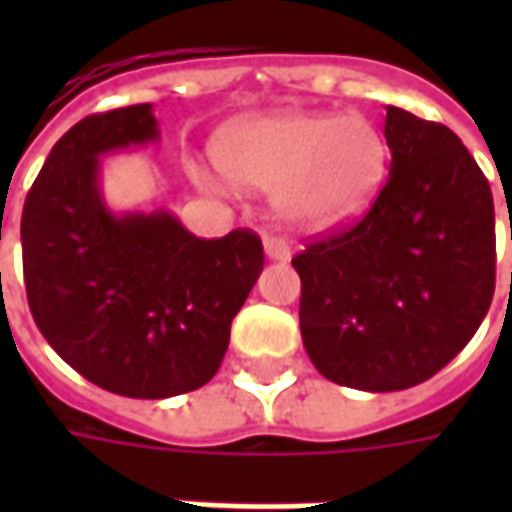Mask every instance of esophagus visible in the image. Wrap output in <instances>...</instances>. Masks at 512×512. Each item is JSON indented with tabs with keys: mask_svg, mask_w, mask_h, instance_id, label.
I'll list each match as a JSON object with an SVG mask.
<instances>
[{
	"mask_svg": "<svg viewBox=\"0 0 512 512\" xmlns=\"http://www.w3.org/2000/svg\"><path fill=\"white\" fill-rule=\"evenodd\" d=\"M263 249H266L268 260H279V263H285V260H290V255H293L288 241H282V238H277V235H266Z\"/></svg>",
	"mask_w": 512,
	"mask_h": 512,
	"instance_id": "1",
	"label": "esophagus"
}]
</instances>
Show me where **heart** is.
Here are the masks:
<instances>
[{"label":"heart","instance_id":"heart-1","mask_svg":"<svg viewBox=\"0 0 512 512\" xmlns=\"http://www.w3.org/2000/svg\"><path fill=\"white\" fill-rule=\"evenodd\" d=\"M213 161L233 186L271 191L288 224L323 230L373 202L386 175V142L362 115L282 109L219 128Z\"/></svg>","mask_w":512,"mask_h":512}]
</instances>
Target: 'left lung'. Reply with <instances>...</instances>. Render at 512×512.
Segmentation results:
<instances>
[{"instance_id":"obj_1","label":"left lung","mask_w":512,"mask_h":512,"mask_svg":"<svg viewBox=\"0 0 512 512\" xmlns=\"http://www.w3.org/2000/svg\"><path fill=\"white\" fill-rule=\"evenodd\" d=\"M384 136L389 178L365 219L293 257L307 356L362 392L436 376L494 299V197L472 153L397 106H386Z\"/></svg>"}]
</instances>
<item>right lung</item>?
<instances>
[{
    "mask_svg": "<svg viewBox=\"0 0 512 512\" xmlns=\"http://www.w3.org/2000/svg\"><path fill=\"white\" fill-rule=\"evenodd\" d=\"M158 136L153 104L84 117L51 147L21 216L40 334L87 381L139 400L216 376L230 323L263 271V244L249 230L205 241L167 208H109L101 158Z\"/></svg>",
    "mask_w": 512,
    "mask_h": 512,
    "instance_id": "obj_1",
    "label": "right lung"
}]
</instances>
